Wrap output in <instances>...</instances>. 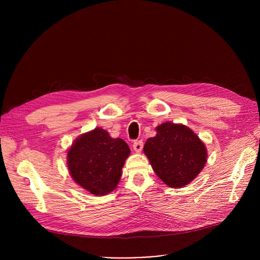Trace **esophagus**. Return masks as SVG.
I'll list each match as a JSON object with an SVG mask.
<instances>
[{"instance_id": "obj_1", "label": "esophagus", "mask_w": 260, "mask_h": 260, "mask_svg": "<svg viewBox=\"0 0 260 260\" xmlns=\"http://www.w3.org/2000/svg\"><path fill=\"white\" fill-rule=\"evenodd\" d=\"M133 148L136 153H140L143 148V142L141 140H136L133 143Z\"/></svg>"}]
</instances>
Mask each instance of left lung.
<instances>
[{"mask_svg":"<svg viewBox=\"0 0 260 260\" xmlns=\"http://www.w3.org/2000/svg\"><path fill=\"white\" fill-rule=\"evenodd\" d=\"M148 138L143 152L159 178L170 187L192 182L207 163L208 153L197 134L182 124L162 123Z\"/></svg>","mask_w":260,"mask_h":260,"instance_id":"1","label":"left lung"}]
</instances>
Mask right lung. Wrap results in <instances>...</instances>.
<instances>
[{"label":"right lung","instance_id":"1","mask_svg":"<svg viewBox=\"0 0 260 260\" xmlns=\"http://www.w3.org/2000/svg\"><path fill=\"white\" fill-rule=\"evenodd\" d=\"M131 149L120 138L101 127L81 135L67 152V167L75 182L95 196L117 187Z\"/></svg>","mask_w":260,"mask_h":260}]
</instances>
